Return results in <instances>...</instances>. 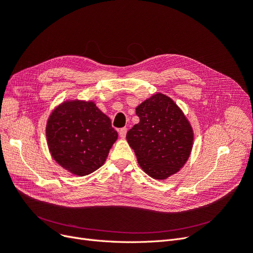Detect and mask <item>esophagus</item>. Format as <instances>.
<instances>
[{
    "instance_id": "34e87169",
    "label": "esophagus",
    "mask_w": 253,
    "mask_h": 253,
    "mask_svg": "<svg viewBox=\"0 0 253 253\" xmlns=\"http://www.w3.org/2000/svg\"><path fill=\"white\" fill-rule=\"evenodd\" d=\"M126 133H127V128L126 127H123V128H120L119 129V135L122 138H124L126 136Z\"/></svg>"
}]
</instances>
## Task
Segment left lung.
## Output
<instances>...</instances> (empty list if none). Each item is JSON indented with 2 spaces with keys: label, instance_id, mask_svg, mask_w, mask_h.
<instances>
[{
  "label": "left lung",
  "instance_id": "left-lung-1",
  "mask_svg": "<svg viewBox=\"0 0 253 253\" xmlns=\"http://www.w3.org/2000/svg\"><path fill=\"white\" fill-rule=\"evenodd\" d=\"M140 123L126 138L146 173L164 180L177 172L188 159L193 141L190 124L168 96L157 93L135 109Z\"/></svg>",
  "mask_w": 253,
  "mask_h": 253
}]
</instances>
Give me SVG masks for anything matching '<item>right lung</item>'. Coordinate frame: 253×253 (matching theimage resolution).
<instances>
[{"label": "right lung", "instance_id": "obj_1", "mask_svg": "<svg viewBox=\"0 0 253 253\" xmlns=\"http://www.w3.org/2000/svg\"><path fill=\"white\" fill-rule=\"evenodd\" d=\"M46 136L52 158L83 176L104 164L118 132L92 102L75 101L63 103L51 113Z\"/></svg>", "mask_w": 253, "mask_h": 253}]
</instances>
